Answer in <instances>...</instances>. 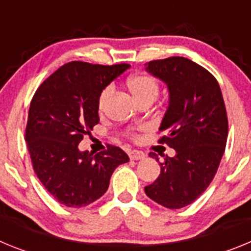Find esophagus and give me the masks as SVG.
<instances>
[{"label":"esophagus","mask_w":251,"mask_h":251,"mask_svg":"<svg viewBox=\"0 0 251 251\" xmlns=\"http://www.w3.org/2000/svg\"><path fill=\"white\" fill-rule=\"evenodd\" d=\"M146 157V154L142 151L133 150L129 152V158L133 159V161H137V159H143Z\"/></svg>","instance_id":"obj_1"}]
</instances>
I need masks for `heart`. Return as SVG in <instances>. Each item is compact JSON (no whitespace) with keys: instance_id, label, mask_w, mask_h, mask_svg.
<instances>
[{"instance_id":"1","label":"heart","mask_w":251,"mask_h":251,"mask_svg":"<svg viewBox=\"0 0 251 251\" xmlns=\"http://www.w3.org/2000/svg\"><path fill=\"white\" fill-rule=\"evenodd\" d=\"M128 88L133 97L142 103L145 100H154L159 94V83L156 77L148 74H136L128 79ZM113 92L112 85H106L103 88L98 97V109L103 110L105 104Z\"/></svg>"}]
</instances>
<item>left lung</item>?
<instances>
[{"mask_svg":"<svg viewBox=\"0 0 251 251\" xmlns=\"http://www.w3.org/2000/svg\"><path fill=\"white\" fill-rule=\"evenodd\" d=\"M147 72L165 81L170 104L159 132L158 143L176 151L161 163V174L145 191L167 208L194 202L214 179L225 152L229 122L220 85L199 64L181 56L152 60ZM151 157L158 161L156 153Z\"/></svg>","mask_w":251,"mask_h":251,"instance_id":"8db88e82","label":"left lung"}]
</instances>
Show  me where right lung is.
Here are the masks:
<instances>
[{
    "label": "right lung",
    "instance_id": "1",
    "mask_svg": "<svg viewBox=\"0 0 251 251\" xmlns=\"http://www.w3.org/2000/svg\"><path fill=\"white\" fill-rule=\"evenodd\" d=\"M129 64L70 61L37 88L28 109L26 136L32 167L49 194L68 207L98 200L114 170L129 161L115 146L95 156L77 145L99 123L98 97Z\"/></svg>",
    "mask_w": 251,
    "mask_h": 251
}]
</instances>
